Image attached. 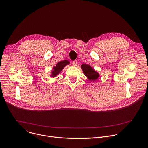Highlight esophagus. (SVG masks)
I'll list each match as a JSON object with an SVG mask.
<instances>
[{
	"mask_svg": "<svg viewBox=\"0 0 148 148\" xmlns=\"http://www.w3.org/2000/svg\"><path fill=\"white\" fill-rule=\"evenodd\" d=\"M77 64H78V63H77V61H73V64L74 65V66H76L77 65Z\"/></svg>",
	"mask_w": 148,
	"mask_h": 148,
	"instance_id": "esophagus-1",
	"label": "esophagus"
}]
</instances>
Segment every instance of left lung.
Masks as SVG:
<instances>
[{
	"mask_svg": "<svg viewBox=\"0 0 148 148\" xmlns=\"http://www.w3.org/2000/svg\"><path fill=\"white\" fill-rule=\"evenodd\" d=\"M81 68L88 80L95 81L99 78V73L95 70L90 65L83 64L81 66Z\"/></svg>",
	"mask_w": 148,
	"mask_h": 148,
	"instance_id": "8db88e82",
	"label": "left lung"
}]
</instances>
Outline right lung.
Listing matches in <instances>:
<instances>
[{
    "label": "right lung",
    "mask_w": 148,
    "mask_h": 148,
    "mask_svg": "<svg viewBox=\"0 0 148 148\" xmlns=\"http://www.w3.org/2000/svg\"><path fill=\"white\" fill-rule=\"evenodd\" d=\"M70 62L67 60H64L61 62H58L56 66L53 67L52 71L51 72V74L50 75L51 78H55L63 70V69L68 64H70Z\"/></svg>",
    "instance_id": "add662e5"
}]
</instances>
